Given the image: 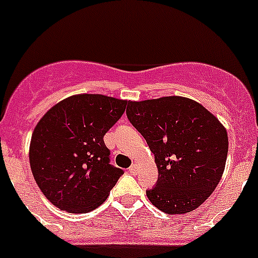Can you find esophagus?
Wrapping results in <instances>:
<instances>
[{"label":"esophagus","mask_w":258,"mask_h":258,"mask_svg":"<svg viewBox=\"0 0 258 258\" xmlns=\"http://www.w3.org/2000/svg\"><path fill=\"white\" fill-rule=\"evenodd\" d=\"M129 172H131L132 174H137V173H138V165H137V164H132V166L129 168Z\"/></svg>","instance_id":"esophagus-1"}]
</instances>
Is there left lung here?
Masks as SVG:
<instances>
[{"label":"left lung","instance_id":"obj_1","mask_svg":"<svg viewBox=\"0 0 258 258\" xmlns=\"http://www.w3.org/2000/svg\"><path fill=\"white\" fill-rule=\"evenodd\" d=\"M126 116L155 155L156 186L150 202L168 214L197 209L217 187L229 140L218 118L184 97L129 102Z\"/></svg>","mask_w":258,"mask_h":258}]
</instances>
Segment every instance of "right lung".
Listing matches in <instances>:
<instances>
[{"mask_svg":"<svg viewBox=\"0 0 258 258\" xmlns=\"http://www.w3.org/2000/svg\"><path fill=\"white\" fill-rule=\"evenodd\" d=\"M126 103L102 94L72 95L51 107L36 125L29 146L32 174L59 209L94 211L124 174L109 164L103 137Z\"/></svg>","mask_w":258,"mask_h":258,"instance_id":"add662e5","label":"right lung"}]
</instances>
